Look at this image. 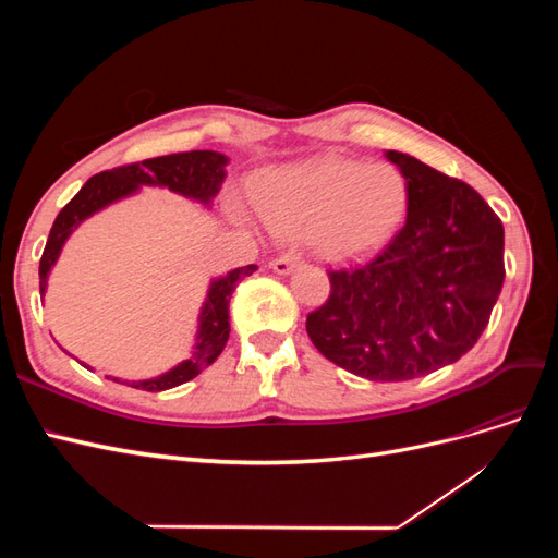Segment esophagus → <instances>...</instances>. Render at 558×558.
I'll return each mask as SVG.
<instances>
[{
    "label": "esophagus",
    "instance_id": "1",
    "mask_svg": "<svg viewBox=\"0 0 558 558\" xmlns=\"http://www.w3.org/2000/svg\"><path fill=\"white\" fill-rule=\"evenodd\" d=\"M298 265H300V256H295V253H283V256L272 260V269L277 275H289Z\"/></svg>",
    "mask_w": 558,
    "mask_h": 558
}]
</instances>
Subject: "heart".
<instances>
[{"instance_id":"b5f03b06","label":"heart","mask_w":558,"mask_h":558,"mask_svg":"<svg viewBox=\"0 0 558 558\" xmlns=\"http://www.w3.org/2000/svg\"><path fill=\"white\" fill-rule=\"evenodd\" d=\"M263 218L277 234L314 238L328 258H356L391 238L408 209V183L388 162L320 160L275 174Z\"/></svg>"}]
</instances>
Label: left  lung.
I'll return each mask as SVG.
<instances>
[{"mask_svg": "<svg viewBox=\"0 0 558 558\" xmlns=\"http://www.w3.org/2000/svg\"><path fill=\"white\" fill-rule=\"evenodd\" d=\"M408 183V218L373 258L330 267V295L307 316L328 361L373 381H404L477 344L505 281L496 211L461 179L388 150Z\"/></svg>", "mask_w": 558, "mask_h": 558, "instance_id": "obj_1", "label": "left lung"}]
</instances>
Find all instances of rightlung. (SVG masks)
<instances>
[{
    "label": "right lung",
    "instance_id": "1",
    "mask_svg": "<svg viewBox=\"0 0 558 558\" xmlns=\"http://www.w3.org/2000/svg\"><path fill=\"white\" fill-rule=\"evenodd\" d=\"M228 158L216 154V150H185V154H172V156H158L148 158L142 162H130L113 167V170L99 172L86 181V185L66 202L64 209L58 214L53 228H50L46 248L39 260V291L44 295L46 291V279L50 267L56 265L60 248L64 240L70 238L72 230L111 202L121 199L130 193H134L140 185H165L174 193H181L185 197H193L197 202H205L209 205L211 197L221 189V181L226 177L223 167ZM256 272V265H246L232 269L228 277L216 279L209 289L205 307L199 314V335L193 356L189 361L179 363L170 373H165L156 379L146 381H128L132 388H142V391H167V388H174L179 384L191 381L197 377L202 369L211 365L218 353L223 351L228 335H230V298L238 289V283ZM118 384H125L121 379H113Z\"/></svg>",
    "mask_w": 558,
    "mask_h": 558
}]
</instances>
